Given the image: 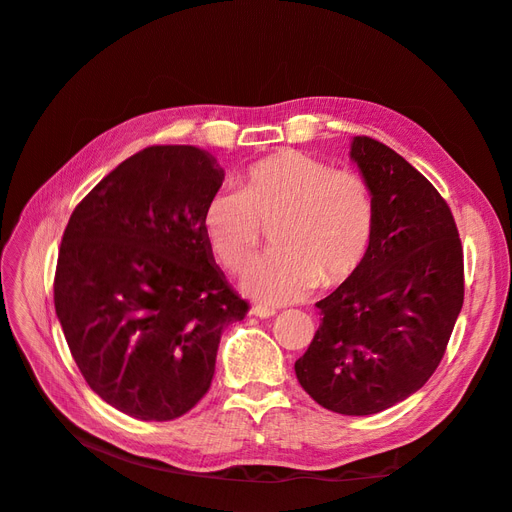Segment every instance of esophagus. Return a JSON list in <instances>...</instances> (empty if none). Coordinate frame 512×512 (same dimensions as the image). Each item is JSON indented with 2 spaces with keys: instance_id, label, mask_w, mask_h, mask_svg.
I'll use <instances>...</instances> for the list:
<instances>
[{
  "instance_id": "esophagus-1",
  "label": "esophagus",
  "mask_w": 512,
  "mask_h": 512,
  "mask_svg": "<svg viewBox=\"0 0 512 512\" xmlns=\"http://www.w3.org/2000/svg\"><path fill=\"white\" fill-rule=\"evenodd\" d=\"M250 314L256 316V318H271V316H275V309L262 307V305H254V307L250 309Z\"/></svg>"
}]
</instances>
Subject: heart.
<instances>
[{
    "label": "heart",
    "mask_w": 512,
    "mask_h": 512,
    "mask_svg": "<svg viewBox=\"0 0 512 512\" xmlns=\"http://www.w3.org/2000/svg\"><path fill=\"white\" fill-rule=\"evenodd\" d=\"M260 226L271 228L273 252L243 275V290L265 305L301 299L318 282H342L361 265L376 226L369 183L354 170L331 168L299 151L252 164L203 211L213 258L239 273L258 250Z\"/></svg>",
    "instance_id": "b5f03b06"
}]
</instances>
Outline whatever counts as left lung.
Returning <instances> with one entry per match:
<instances>
[{
    "mask_svg": "<svg viewBox=\"0 0 512 512\" xmlns=\"http://www.w3.org/2000/svg\"><path fill=\"white\" fill-rule=\"evenodd\" d=\"M350 160L374 194V237L316 303L320 327L294 371L322 408L367 416L408 399L440 365L463 305V252L444 198L399 153L354 136Z\"/></svg>",
    "mask_w": 512,
    "mask_h": 512,
    "instance_id": "obj_1",
    "label": "left lung"
}]
</instances>
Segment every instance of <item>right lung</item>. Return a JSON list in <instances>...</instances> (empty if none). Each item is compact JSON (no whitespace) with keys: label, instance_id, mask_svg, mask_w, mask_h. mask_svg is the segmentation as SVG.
Here are the masks:
<instances>
[{"label":"right lung","instance_id":"1","mask_svg":"<svg viewBox=\"0 0 512 512\" xmlns=\"http://www.w3.org/2000/svg\"><path fill=\"white\" fill-rule=\"evenodd\" d=\"M224 181L209 151L158 145L111 170L70 215L55 312L83 378L141 421H173L209 391L222 331L247 303L203 235Z\"/></svg>","mask_w":512,"mask_h":512}]
</instances>
